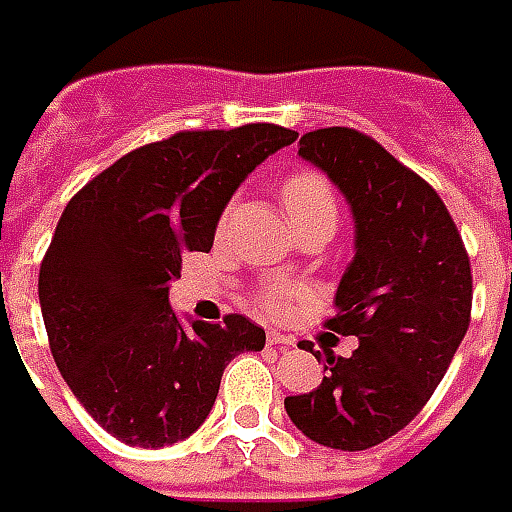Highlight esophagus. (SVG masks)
I'll return each instance as SVG.
<instances>
[{"label":"esophagus","instance_id":"1","mask_svg":"<svg viewBox=\"0 0 512 512\" xmlns=\"http://www.w3.org/2000/svg\"><path fill=\"white\" fill-rule=\"evenodd\" d=\"M267 344H275V347H289V344H292V339H289V336H284V333L270 331L267 333Z\"/></svg>","mask_w":512,"mask_h":512}]
</instances>
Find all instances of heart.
<instances>
[{
	"mask_svg": "<svg viewBox=\"0 0 512 512\" xmlns=\"http://www.w3.org/2000/svg\"><path fill=\"white\" fill-rule=\"evenodd\" d=\"M281 204L292 223H303L311 217L333 215L336 217V195L331 181L317 170H295L281 181ZM295 289L289 284H267L253 295V306L267 317H281L292 306Z\"/></svg>",
	"mask_w": 512,
	"mask_h": 512,
	"instance_id": "heart-1",
	"label": "heart"
}]
</instances>
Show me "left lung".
<instances>
[{"label": "left lung", "mask_w": 512, "mask_h": 512, "mask_svg": "<svg viewBox=\"0 0 512 512\" xmlns=\"http://www.w3.org/2000/svg\"><path fill=\"white\" fill-rule=\"evenodd\" d=\"M297 154L353 206L355 259L325 328L358 347L350 358L328 350V378L284 405L311 441L358 452L413 422L447 375L471 322L469 253L438 192L369 134L314 129Z\"/></svg>", "instance_id": "obj_1"}]
</instances>
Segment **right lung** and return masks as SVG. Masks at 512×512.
<instances>
[{
  "instance_id": "right-lung-1",
  "label": "right lung",
  "mask_w": 512,
  "mask_h": 512,
  "mask_svg": "<svg viewBox=\"0 0 512 512\" xmlns=\"http://www.w3.org/2000/svg\"><path fill=\"white\" fill-rule=\"evenodd\" d=\"M297 132L275 123L176 132L76 192L38 275L46 336L82 408L132 447H168L212 411L234 355L262 350L242 314L184 328L168 306L181 256L209 250L228 198Z\"/></svg>"
}]
</instances>
